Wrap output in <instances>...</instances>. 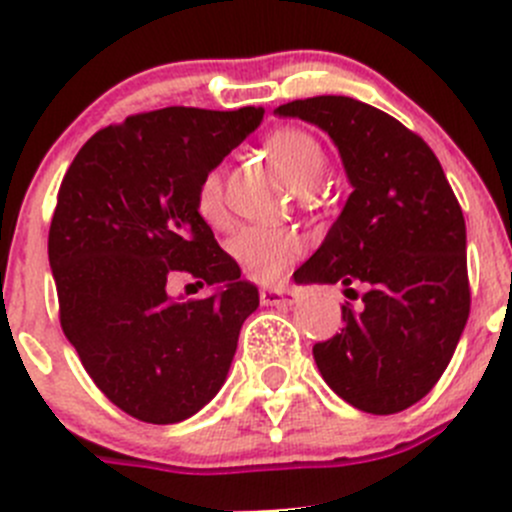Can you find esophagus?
I'll use <instances>...</instances> for the list:
<instances>
[{"instance_id": "obj_1", "label": "esophagus", "mask_w": 512, "mask_h": 512, "mask_svg": "<svg viewBox=\"0 0 512 512\" xmlns=\"http://www.w3.org/2000/svg\"><path fill=\"white\" fill-rule=\"evenodd\" d=\"M265 307H292L297 302V292L289 287H267L260 292Z\"/></svg>"}]
</instances>
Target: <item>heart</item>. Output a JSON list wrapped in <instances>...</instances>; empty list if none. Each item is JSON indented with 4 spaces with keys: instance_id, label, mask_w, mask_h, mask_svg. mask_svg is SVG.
Returning <instances> with one entry per match:
<instances>
[{
    "instance_id": "1",
    "label": "heart",
    "mask_w": 512,
    "mask_h": 512,
    "mask_svg": "<svg viewBox=\"0 0 512 512\" xmlns=\"http://www.w3.org/2000/svg\"><path fill=\"white\" fill-rule=\"evenodd\" d=\"M267 151L280 160L297 188L309 190L319 183L324 173V151L317 138L304 128L285 126L267 136ZM198 213L213 227L227 225V205L223 193V175L210 170L198 185ZM227 252L240 265L250 280L275 282L304 252V240L287 227L247 225L237 230L227 242Z\"/></svg>"
}]
</instances>
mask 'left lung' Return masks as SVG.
<instances>
[{
    "mask_svg": "<svg viewBox=\"0 0 512 512\" xmlns=\"http://www.w3.org/2000/svg\"><path fill=\"white\" fill-rule=\"evenodd\" d=\"M322 128L352 195L297 285H342L344 329L312 354L329 389L366 414H399L436 386L458 347L471 289L466 220L431 148L404 123L349 96L275 108Z\"/></svg>",
    "mask_w": 512,
    "mask_h": 512,
    "instance_id": "obj_1",
    "label": "left lung"
}]
</instances>
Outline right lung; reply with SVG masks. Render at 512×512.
<instances>
[{
	"label": "right lung",
	"instance_id": "1",
	"mask_svg": "<svg viewBox=\"0 0 512 512\" xmlns=\"http://www.w3.org/2000/svg\"><path fill=\"white\" fill-rule=\"evenodd\" d=\"M265 108L170 106L98 131L76 153L49 227L61 329L94 384L128 416L178 423L225 384L260 292L198 213V185ZM188 271L214 287L173 300Z\"/></svg>",
	"mask_w": 512,
	"mask_h": 512
}]
</instances>
